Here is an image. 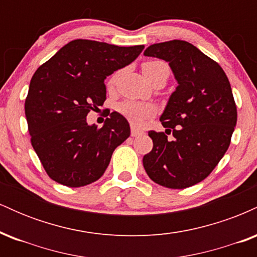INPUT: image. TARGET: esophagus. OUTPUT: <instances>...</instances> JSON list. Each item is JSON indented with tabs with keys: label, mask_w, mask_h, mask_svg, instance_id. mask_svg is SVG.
I'll use <instances>...</instances> for the list:
<instances>
[{
	"label": "esophagus",
	"mask_w": 257,
	"mask_h": 257,
	"mask_svg": "<svg viewBox=\"0 0 257 257\" xmlns=\"http://www.w3.org/2000/svg\"><path fill=\"white\" fill-rule=\"evenodd\" d=\"M132 137H140V135L144 134L143 131H139L137 128H132V132H131Z\"/></svg>",
	"instance_id": "esophagus-1"
}]
</instances>
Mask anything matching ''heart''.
<instances>
[{"mask_svg":"<svg viewBox=\"0 0 257 257\" xmlns=\"http://www.w3.org/2000/svg\"><path fill=\"white\" fill-rule=\"evenodd\" d=\"M161 70H168L169 71V67L166 63L163 61H150V63H145L143 65V73L145 76L147 81H151L152 77L161 71ZM117 78H118V72L113 73L108 79L107 84L112 87L116 83ZM156 108L155 106L151 104H143V102L138 101H132V100H126V101L120 102L118 105V112L122 116H124L132 124L139 125L145 120L147 117L152 116L155 113Z\"/></svg>","mask_w":257,"mask_h":257,"instance_id":"obj_1","label":"heart"}]
</instances>
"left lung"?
I'll return each mask as SVG.
<instances>
[{
  "instance_id": "left-lung-1",
  "label": "left lung",
  "mask_w": 257,
  "mask_h": 257,
  "mask_svg": "<svg viewBox=\"0 0 257 257\" xmlns=\"http://www.w3.org/2000/svg\"><path fill=\"white\" fill-rule=\"evenodd\" d=\"M144 55L168 61L178 81L161 116L174 138L150 131L153 147L144 168L156 184L190 187L213 172L231 144L237 124L231 84L216 61L186 41L155 43Z\"/></svg>"
}]
</instances>
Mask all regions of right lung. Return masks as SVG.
<instances>
[{
  "mask_svg": "<svg viewBox=\"0 0 257 257\" xmlns=\"http://www.w3.org/2000/svg\"><path fill=\"white\" fill-rule=\"evenodd\" d=\"M143 49L75 40L34 73L25 116L31 145L54 181L69 187L96 181L114 149L129 138L131 126L118 112L101 128L88 124L87 114L104 104L105 78L133 63Z\"/></svg>",
  "mask_w": 257,
  "mask_h": 257,
  "instance_id": "add662e5",
  "label": "right lung"
}]
</instances>
